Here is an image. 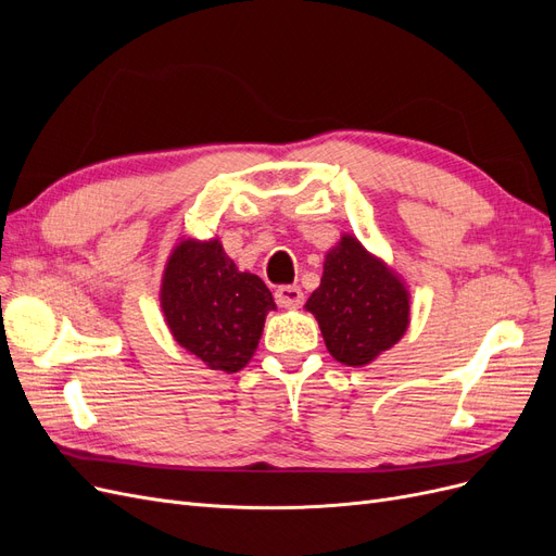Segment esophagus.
Segmentation results:
<instances>
[{
  "label": "esophagus",
  "mask_w": 556,
  "mask_h": 556,
  "mask_svg": "<svg viewBox=\"0 0 556 556\" xmlns=\"http://www.w3.org/2000/svg\"><path fill=\"white\" fill-rule=\"evenodd\" d=\"M276 304L280 308H299L304 304V292L296 285H280L276 290Z\"/></svg>",
  "instance_id": "esophagus-1"
}]
</instances>
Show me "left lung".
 <instances>
[{"instance_id": "8db88e82", "label": "left lung", "mask_w": 556, "mask_h": 556, "mask_svg": "<svg viewBox=\"0 0 556 556\" xmlns=\"http://www.w3.org/2000/svg\"><path fill=\"white\" fill-rule=\"evenodd\" d=\"M408 290L352 237L327 252L319 288L306 301L327 350L345 366H364L408 329Z\"/></svg>"}]
</instances>
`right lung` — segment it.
Here are the masks:
<instances>
[{
  "instance_id": "1",
  "label": "right lung",
  "mask_w": 556,
  "mask_h": 556,
  "mask_svg": "<svg viewBox=\"0 0 556 556\" xmlns=\"http://www.w3.org/2000/svg\"><path fill=\"white\" fill-rule=\"evenodd\" d=\"M162 311L174 339L213 371L250 362L274 296L262 278L239 271L220 241H182L166 262Z\"/></svg>"
}]
</instances>
